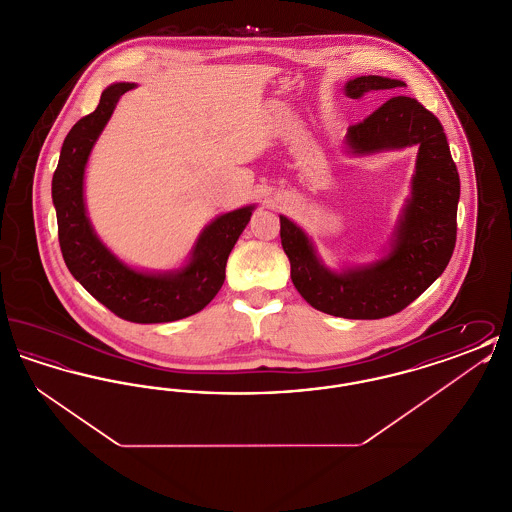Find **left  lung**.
Listing matches in <instances>:
<instances>
[{"mask_svg":"<svg viewBox=\"0 0 512 512\" xmlns=\"http://www.w3.org/2000/svg\"><path fill=\"white\" fill-rule=\"evenodd\" d=\"M403 86L401 80L368 74L349 80L345 94L359 99ZM345 140L357 155L418 146L413 192L395 226L390 253L366 267L332 272L318 259L307 234L286 217H280L282 247L295 290L317 311L355 320L391 317L428 290L449 265L457 242L459 172L438 117L407 96H393L365 121L349 126Z\"/></svg>","mask_w":512,"mask_h":512,"instance_id":"left-lung-1","label":"left lung"}]
</instances>
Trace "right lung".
<instances>
[{
  "label": "right lung",
  "mask_w": 512,
  "mask_h": 512,
  "mask_svg": "<svg viewBox=\"0 0 512 512\" xmlns=\"http://www.w3.org/2000/svg\"><path fill=\"white\" fill-rule=\"evenodd\" d=\"M136 84L119 82L103 90L94 113L67 134L53 172L51 197L57 213L59 245L74 278L117 317L138 322H172L199 313L219 293L226 261L244 232L255 205L213 220L197 238L186 267L149 274L126 267L99 242L84 205V171L90 151L124 92Z\"/></svg>",
  "instance_id": "right-lung-1"
}]
</instances>
